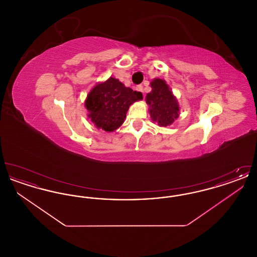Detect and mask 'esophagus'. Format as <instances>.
Wrapping results in <instances>:
<instances>
[{"instance_id": "obj_1", "label": "esophagus", "mask_w": 257, "mask_h": 257, "mask_svg": "<svg viewBox=\"0 0 257 257\" xmlns=\"http://www.w3.org/2000/svg\"><path fill=\"white\" fill-rule=\"evenodd\" d=\"M136 89L138 90V91H141V92H144V86H137V87H136Z\"/></svg>"}]
</instances>
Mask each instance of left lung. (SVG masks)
I'll return each mask as SVG.
<instances>
[{
	"label": "left lung",
	"mask_w": 257,
	"mask_h": 257,
	"mask_svg": "<svg viewBox=\"0 0 257 257\" xmlns=\"http://www.w3.org/2000/svg\"><path fill=\"white\" fill-rule=\"evenodd\" d=\"M152 91L147 93V103L153 121L160 126L171 125L178 117L179 106L169 86L164 80L154 79L151 82Z\"/></svg>",
	"instance_id": "8db88e82"
}]
</instances>
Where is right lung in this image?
<instances>
[{"instance_id": "add662e5", "label": "right lung", "mask_w": 257, "mask_h": 257, "mask_svg": "<svg viewBox=\"0 0 257 257\" xmlns=\"http://www.w3.org/2000/svg\"><path fill=\"white\" fill-rule=\"evenodd\" d=\"M143 99L142 92L126 87L117 79L111 78L98 84L88 93L86 101L88 117L106 132L116 130L126 117V112L135 101Z\"/></svg>"}]
</instances>
